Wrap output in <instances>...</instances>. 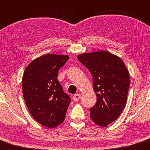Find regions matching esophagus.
Returning a JSON list of instances; mask_svg holds the SVG:
<instances>
[{
	"instance_id": "1",
	"label": "esophagus",
	"mask_w": 150,
	"mask_h": 150,
	"mask_svg": "<svg viewBox=\"0 0 150 150\" xmlns=\"http://www.w3.org/2000/svg\"><path fill=\"white\" fill-rule=\"evenodd\" d=\"M81 95L80 94H74L73 96V100L74 102H78L80 99Z\"/></svg>"
}]
</instances>
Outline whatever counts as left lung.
Instances as JSON below:
<instances>
[{
	"instance_id": "1",
	"label": "left lung",
	"mask_w": 150,
	"mask_h": 150,
	"mask_svg": "<svg viewBox=\"0 0 150 150\" xmlns=\"http://www.w3.org/2000/svg\"><path fill=\"white\" fill-rule=\"evenodd\" d=\"M78 60L92 74L97 102L90 111V118L101 127L115 121L124 110L129 86V75L119 56L105 50L82 53Z\"/></svg>"
}]
</instances>
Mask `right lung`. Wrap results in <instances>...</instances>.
<instances>
[{
  "instance_id": "add662e5",
  "label": "right lung",
  "mask_w": 150,
  "mask_h": 150,
  "mask_svg": "<svg viewBox=\"0 0 150 150\" xmlns=\"http://www.w3.org/2000/svg\"><path fill=\"white\" fill-rule=\"evenodd\" d=\"M68 58V55L46 54L32 61L23 74L26 106L36 122L49 128L62 123L70 104V96L57 80L59 70Z\"/></svg>"
}]
</instances>
